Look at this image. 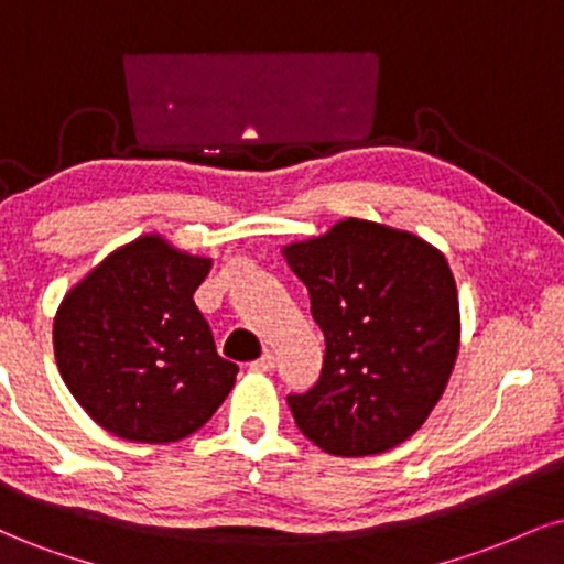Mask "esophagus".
<instances>
[{"label":"esophagus","instance_id":"34e87169","mask_svg":"<svg viewBox=\"0 0 564 564\" xmlns=\"http://www.w3.org/2000/svg\"><path fill=\"white\" fill-rule=\"evenodd\" d=\"M249 368H251V371H260V373H268V371H273V368H275V355H273V352H264L262 358L251 360Z\"/></svg>","mask_w":564,"mask_h":564}]
</instances>
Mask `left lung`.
I'll list each match as a JSON object with an SVG mask.
<instances>
[{
	"label": "left lung",
	"mask_w": 564,
	"mask_h": 564,
	"mask_svg": "<svg viewBox=\"0 0 564 564\" xmlns=\"http://www.w3.org/2000/svg\"><path fill=\"white\" fill-rule=\"evenodd\" d=\"M283 257L326 339L318 384L289 394L302 435L332 456L405 443L443 398L462 345L445 254L408 230L347 217L283 246Z\"/></svg>",
	"instance_id": "obj_1"
}]
</instances>
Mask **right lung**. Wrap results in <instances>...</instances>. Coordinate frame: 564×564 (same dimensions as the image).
<instances>
[{
	"mask_svg": "<svg viewBox=\"0 0 564 564\" xmlns=\"http://www.w3.org/2000/svg\"><path fill=\"white\" fill-rule=\"evenodd\" d=\"M209 270V257L148 232L63 296L53 323L57 371L102 430L132 443H174L228 398L238 366L219 358L193 302Z\"/></svg>",
	"mask_w": 564,
	"mask_h": 564,
	"instance_id": "1",
	"label": "right lung"
}]
</instances>
